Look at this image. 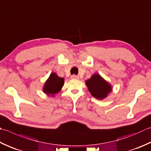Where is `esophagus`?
Returning <instances> with one entry per match:
<instances>
[{
    "instance_id": "1",
    "label": "esophagus",
    "mask_w": 151,
    "mask_h": 151,
    "mask_svg": "<svg viewBox=\"0 0 151 151\" xmlns=\"http://www.w3.org/2000/svg\"><path fill=\"white\" fill-rule=\"evenodd\" d=\"M70 78H73V79H78L79 77H78V76H77V75H71V76H70Z\"/></svg>"
}]
</instances>
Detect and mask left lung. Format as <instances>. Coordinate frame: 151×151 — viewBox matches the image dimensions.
<instances>
[{"label":"left lung","instance_id":"8db88e82","mask_svg":"<svg viewBox=\"0 0 151 151\" xmlns=\"http://www.w3.org/2000/svg\"><path fill=\"white\" fill-rule=\"evenodd\" d=\"M86 84L91 96L98 99L105 98L112 90L111 85L98 74L91 76L90 79L86 81Z\"/></svg>","mask_w":151,"mask_h":151}]
</instances>
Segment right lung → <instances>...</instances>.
I'll list each match as a JSON object with an SVG mask.
<instances>
[{"mask_svg":"<svg viewBox=\"0 0 151 151\" xmlns=\"http://www.w3.org/2000/svg\"><path fill=\"white\" fill-rule=\"evenodd\" d=\"M64 84V79L60 78L55 73H52L45 82L43 91L47 95L54 96L58 93Z\"/></svg>","mask_w":151,"mask_h":151,"instance_id":"add662e5","label":"right lung"}]
</instances>
